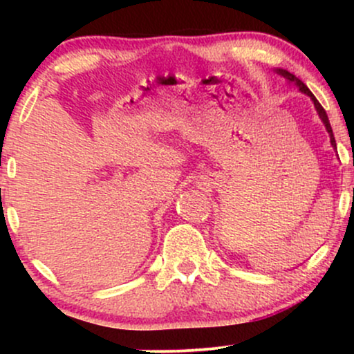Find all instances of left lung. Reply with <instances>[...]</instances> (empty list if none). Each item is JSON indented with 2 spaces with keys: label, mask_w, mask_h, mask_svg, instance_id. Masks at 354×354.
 Here are the masks:
<instances>
[{
  "label": "left lung",
  "mask_w": 354,
  "mask_h": 354,
  "mask_svg": "<svg viewBox=\"0 0 354 354\" xmlns=\"http://www.w3.org/2000/svg\"><path fill=\"white\" fill-rule=\"evenodd\" d=\"M278 73H281V75L284 76V78H286L288 81H291V83H296V86H299V89H301V91L304 93V95H308V96H310V98L313 100V103H315V106H316V111H318V115H319V118H321V121H323L324 126H326L328 133H330V136H331V145L335 146V148H336V141H335V136H333V129H331L330 120H328V115H326V111H324V108L321 106V104H319V101L315 98V95H313V93L310 91V89H308L306 84H304L301 80H298V78H296L295 75H291V73H288V71H284V70H278Z\"/></svg>",
  "instance_id": "1"
}]
</instances>
